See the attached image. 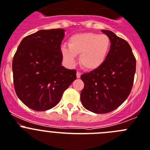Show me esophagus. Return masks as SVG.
Listing matches in <instances>:
<instances>
[{
	"instance_id": "34e87169",
	"label": "esophagus",
	"mask_w": 150,
	"mask_h": 150,
	"mask_svg": "<svg viewBox=\"0 0 150 150\" xmlns=\"http://www.w3.org/2000/svg\"><path fill=\"white\" fill-rule=\"evenodd\" d=\"M81 73L80 72H77V73H76L77 78H80V77H81Z\"/></svg>"
}]
</instances>
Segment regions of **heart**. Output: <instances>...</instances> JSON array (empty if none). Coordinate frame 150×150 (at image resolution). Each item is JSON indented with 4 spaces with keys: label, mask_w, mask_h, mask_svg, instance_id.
Segmentation results:
<instances>
[{
    "label": "heart",
    "mask_w": 150,
    "mask_h": 150,
    "mask_svg": "<svg viewBox=\"0 0 150 150\" xmlns=\"http://www.w3.org/2000/svg\"><path fill=\"white\" fill-rule=\"evenodd\" d=\"M110 48V40L107 35L94 33L75 34L70 38L69 47L62 48V54L70 65L76 62V55H80L79 62L83 69L95 70L105 63Z\"/></svg>",
    "instance_id": "heart-1"
}]
</instances>
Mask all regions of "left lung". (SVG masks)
<instances>
[{
	"instance_id": "obj_1",
	"label": "left lung",
	"mask_w": 150,
	"mask_h": 150,
	"mask_svg": "<svg viewBox=\"0 0 150 150\" xmlns=\"http://www.w3.org/2000/svg\"><path fill=\"white\" fill-rule=\"evenodd\" d=\"M102 32L110 40L107 58L98 69L81 75L84 83L81 103L96 114L113 111L125 102L132 91L136 71V59L129 43L110 30Z\"/></svg>"
}]
</instances>
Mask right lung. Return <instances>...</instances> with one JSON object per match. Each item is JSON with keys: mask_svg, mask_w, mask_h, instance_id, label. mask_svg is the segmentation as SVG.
Returning a JSON list of instances; mask_svg holds the SVG:
<instances>
[{"mask_svg": "<svg viewBox=\"0 0 150 150\" xmlns=\"http://www.w3.org/2000/svg\"><path fill=\"white\" fill-rule=\"evenodd\" d=\"M63 37L61 28L39 30L21 40L13 57L16 95L33 110L43 111L54 107L76 79V70L61 65Z\"/></svg>", "mask_w": 150, "mask_h": 150, "instance_id": "right-lung-1", "label": "right lung"}]
</instances>
